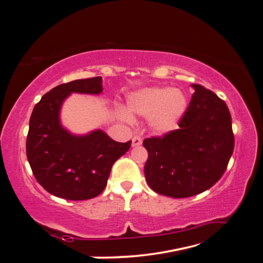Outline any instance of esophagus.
<instances>
[{"instance_id": "1", "label": "esophagus", "mask_w": 263, "mask_h": 263, "mask_svg": "<svg viewBox=\"0 0 263 263\" xmlns=\"http://www.w3.org/2000/svg\"><path fill=\"white\" fill-rule=\"evenodd\" d=\"M142 144V139L139 136H135L132 138V146L133 147H137V146H140Z\"/></svg>"}]
</instances>
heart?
Masks as SVG:
<instances>
[{
	"instance_id": "obj_1",
	"label": "heart",
	"mask_w": 263,
	"mask_h": 263,
	"mask_svg": "<svg viewBox=\"0 0 263 263\" xmlns=\"http://www.w3.org/2000/svg\"><path fill=\"white\" fill-rule=\"evenodd\" d=\"M126 102L127 110H119V118L132 124V115L149 117V127L159 135L175 130L188 108L183 91L173 87L142 88L131 92Z\"/></svg>"
}]
</instances>
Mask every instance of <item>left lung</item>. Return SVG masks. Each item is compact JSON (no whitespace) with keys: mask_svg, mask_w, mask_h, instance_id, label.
<instances>
[{"mask_svg":"<svg viewBox=\"0 0 263 263\" xmlns=\"http://www.w3.org/2000/svg\"><path fill=\"white\" fill-rule=\"evenodd\" d=\"M179 130L144 140L145 176L155 193L184 198L210 189L224 174L234 148L232 118L225 102L201 84Z\"/></svg>","mask_w":263,"mask_h":263,"instance_id":"left-lung-1","label":"left lung"}]
</instances>
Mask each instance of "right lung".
Instances as JSON below:
<instances>
[{
  "label": "right lung",
  "mask_w": 263,
  "mask_h": 263,
  "mask_svg": "<svg viewBox=\"0 0 263 263\" xmlns=\"http://www.w3.org/2000/svg\"><path fill=\"white\" fill-rule=\"evenodd\" d=\"M102 91V77L75 80L53 88L34 105L26 155L35 180L57 197L83 201L99 196L116 160L131 147V141H115L100 128L74 135L61 124V106L70 94Z\"/></svg>",
  "instance_id": "add662e5"
}]
</instances>
